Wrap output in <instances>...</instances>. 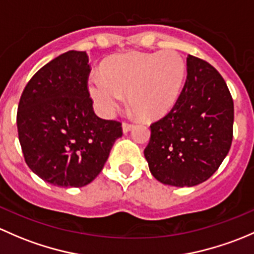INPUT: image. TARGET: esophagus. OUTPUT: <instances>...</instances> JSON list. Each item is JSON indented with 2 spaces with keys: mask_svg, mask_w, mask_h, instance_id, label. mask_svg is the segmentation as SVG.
Returning a JSON list of instances; mask_svg holds the SVG:
<instances>
[{
  "mask_svg": "<svg viewBox=\"0 0 254 254\" xmlns=\"http://www.w3.org/2000/svg\"><path fill=\"white\" fill-rule=\"evenodd\" d=\"M132 128H133V124H130V122H124V124H122V129H124L125 133L129 132Z\"/></svg>",
  "mask_w": 254,
  "mask_h": 254,
  "instance_id": "34e87169",
  "label": "esophagus"
}]
</instances>
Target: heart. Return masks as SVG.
I'll return each mask as SVG.
<instances>
[{"label":"heart","mask_w":254,"mask_h":254,"mask_svg":"<svg viewBox=\"0 0 254 254\" xmlns=\"http://www.w3.org/2000/svg\"><path fill=\"white\" fill-rule=\"evenodd\" d=\"M102 73L89 78V91L99 112L114 114L129 96V105L143 119H158L175 106L184 88L187 67L175 50L125 52L109 59Z\"/></svg>","instance_id":"b5f03b06"}]
</instances>
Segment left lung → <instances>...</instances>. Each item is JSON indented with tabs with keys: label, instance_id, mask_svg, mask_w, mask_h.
I'll list each match as a JSON object with an SVG mask.
<instances>
[{
	"label": "left lung",
	"instance_id": "8db88e82",
	"mask_svg": "<svg viewBox=\"0 0 254 254\" xmlns=\"http://www.w3.org/2000/svg\"><path fill=\"white\" fill-rule=\"evenodd\" d=\"M232 127L234 100L224 78L204 60L188 55L179 100L150 125L144 156L151 175L176 187L206 181L229 153Z\"/></svg>",
	"mask_w": 254,
	"mask_h": 254
}]
</instances>
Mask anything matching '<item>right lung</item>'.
I'll use <instances>...</instances> for the list:
<instances>
[{
	"instance_id": "obj_1",
	"label": "right lung",
	"mask_w": 254,
	"mask_h": 254,
	"mask_svg": "<svg viewBox=\"0 0 254 254\" xmlns=\"http://www.w3.org/2000/svg\"><path fill=\"white\" fill-rule=\"evenodd\" d=\"M85 51H68L41 67L25 85L17 112L27 165L57 187H83L101 172L121 122L94 112Z\"/></svg>"
}]
</instances>
